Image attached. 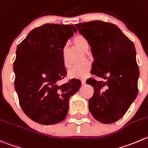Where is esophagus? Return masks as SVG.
<instances>
[{"instance_id":"34e87169","label":"esophagus","mask_w":148,"mask_h":148,"mask_svg":"<svg viewBox=\"0 0 148 148\" xmlns=\"http://www.w3.org/2000/svg\"><path fill=\"white\" fill-rule=\"evenodd\" d=\"M81 82H82V84H85V83H86V80L84 79H81Z\"/></svg>"}]
</instances>
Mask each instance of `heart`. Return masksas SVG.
I'll return each instance as SVG.
<instances>
[{
    "label": "heart",
    "instance_id": "heart-1",
    "mask_svg": "<svg viewBox=\"0 0 148 148\" xmlns=\"http://www.w3.org/2000/svg\"><path fill=\"white\" fill-rule=\"evenodd\" d=\"M74 42L79 48L82 51H84L86 48L88 46V42L87 40L82 35H77L74 38ZM64 64L65 66H67V63L66 62L64 58ZM91 69V65L90 63L84 62L78 65L74 66L71 67L68 71L69 77L71 78H85L89 74V72Z\"/></svg>",
    "mask_w": 148,
    "mask_h": 148
}]
</instances>
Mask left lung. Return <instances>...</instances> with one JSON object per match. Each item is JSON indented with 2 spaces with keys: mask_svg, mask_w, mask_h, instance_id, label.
I'll return each mask as SVG.
<instances>
[{
  "mask_svg": "<svg viewBox=\"0 0 148 148\" xmlns=\"http://www.w3.org/2000/svg\"><path fill=\"white\" fill-rule=\"evenodd\" d=\"M75 26L91 47L95 60L90 72L105 79L86 82L94 88L89 110L100 122L112 124L126 114L138 94L140 71L134 43L111 23L97 20Z\"/></svg>",
  "mask_w": 148,
  "mask_h": 148,
  "instance_id": "1",
  "label": "left lung"
}]
</instances>
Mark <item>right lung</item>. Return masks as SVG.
<instances>
[{
  "instance_id": "1",
  "label": "right lung",
  "mask_w": 148,
  "mask_h": 148,
  "mask_svg": "<svg viewBox=\"0 0 148 148\" xmlns=\"http://www.w3.org/2000/svg\"><path fill=\"white\" fill-rule=\"evenodd\" d=\"M74 32V25L45 24L32 30L17 46L15 90L23 111L35 122L50 125L62 121L70 97L81 87L77 79L57 84L66 76L63 50Z\"/></svg>"
}]
</instances>
